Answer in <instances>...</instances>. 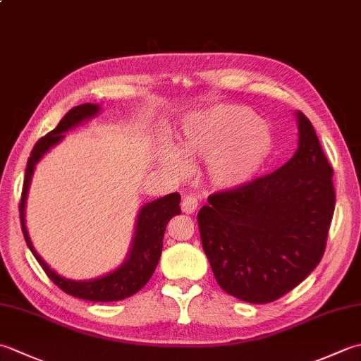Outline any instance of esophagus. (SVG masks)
<instances>
[{"instance_id": "obj_1", "label": "esophagus", "mask_w": 361, "mask_h": 361, "mask_svg": "<svg viewBox=\"0 0 361 361\" xmlns=\"http://www.w3.org/2000/svg\"><path fill=\"white\" fill-rule=\"evenodd\" d=\"M197 208H198V200L194 195H186L185 198H183V202H181L183 212L192 214L197 211Z\"/></svg>"}]
</instances>
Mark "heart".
I'll return each mask as SVG.
<instances>
[{
  "mask_svg": "<svg viewBox=\"0 0 361 361\" xmlns=\"http://www.w3.org/2000/svg\"><path fill=\"white\" fill-rule=\"evenodd\" d=\"M274 133L267 121L247 106L219 104L188 114L181 122L166 164L185 172V161H204V175L214 188L247 186L264 171L274 152Z\"/></svg>",
  "mask_w": 361,
  "mask_h": 361,
  "instance_id": "obj_1",
  "label": "heart"
}]
</instances>
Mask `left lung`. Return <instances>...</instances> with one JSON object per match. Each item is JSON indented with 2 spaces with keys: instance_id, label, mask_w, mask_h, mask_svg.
Returning <instances> with one entry per match:
<instances>
[{
  "instance_id": "left-lung-1",
  "label": "left lung",
  "mask_w": 361,
  "mask_h": 361,
  "mask_svg": "<svg viewBox=\"0 0 361 361\" xmlns=\"http://www.w3.org/2000/svg\"><path fill=\"white\" fill-rule=\"evenodd\" d=\"M295 114V155L247 186L209 195L197 216L219 286L245 302L276 301L324 255L335 209L334 171L312 122Z\"/></svg>"
}]
</instances>
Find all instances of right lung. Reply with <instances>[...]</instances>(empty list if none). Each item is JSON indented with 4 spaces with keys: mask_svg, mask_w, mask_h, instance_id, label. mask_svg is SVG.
<instances>
[{
    "mask_svg": "<svg viewBox=\"0 0 361 361\" xmlns=\"http://www.w3.org/2000/svg\"><path fill=\"white\" fill-rule=\"evenodd\" d=\"M99 113H101V106L97 104H82L74 106V109H71L65 114L62 121L59 122V126L54 128L52 132H49L46 136H43L42 140L37 141L32 153H30V157L27 159L25 185H23L20 202V219L23 235H25L29 250L32 251V255L38 260V264L42 265L44 273L49 276V279L56 283L57 287L62 288L68 295L87 299V301L110 302L121 301V299H126L135 295L136 291H140L152 278V274L155 271V268L159 262L161 251H163V237L169 220L181 214V197L178 192L164 195L147 204H144L142 208L137 211L132 245H130V250L127 252L124 262H122L116 270L88 281L68 279L65 276L54 271L42 259V256L35 251L32 242H30L25 219L27 190L30 186V181H32V175L38 161H40L54 145H57L63 140V133L70 132L74 127H79L83 122L93 119Z\"/></svg>",
    "mask_w": 361,
    "mask_h": 361,
    "instance_id": "right-lung-1",
    "label": "right lung"
}]
</instances>
